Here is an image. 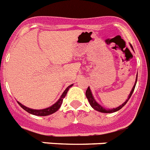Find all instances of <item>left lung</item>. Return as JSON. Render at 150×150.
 I'll use <instances>...</instances> for the list:
<instances>
[{"instance_id":"8db88e82","label":"left lung","mask_w":150,"mask_h":150,"mask_svg":"<svg viewBox=\"0 0 150 150\" xmlns=\"http://www.w3.org/2000/svg\"><path fill=\"white\" fill-rule=\"evenodd\" d=\"M137 77H136V80H135V83H134V86H133V88H132V91H131V92H130L129 95H128V99H127V100H125V101L124 103L122 104V105L119 106V107H116V108H112V109H105V108H104V107H102V106H100V104L98 103V102H96V100H95V98H94V97H93V95H92V93H91V89H90L89 87H88L86 91V96L87 99H88V102H89L90 105H91V107H92V108H94L95 110L99 111V112H105V113H110V112H116V111L120 110V109H122V107H124L125 104H126V103L128 102V100H129V98H131V96H132V93H133L134 90L135 86H136V83H137Z\"/></svg>"}]
</instances>
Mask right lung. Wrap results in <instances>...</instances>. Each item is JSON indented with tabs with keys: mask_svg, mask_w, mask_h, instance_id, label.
I'll return each instance as SVG.
<instances>
[{
	"mask_svg": "<svg viewBox=\"0 0 150 150\" xmlns=\"http://www.w3.org/2000/svg\"><path fill=\"white\" fill-rule=\"evenodd\" d=\"M72 86H73V84L71 85V86H69L67 87L65 90H64V91L63 93H62V96L60 97V98L58 100V101H57L56 103H55V104H54L53 105H52L51 107H47V108H45V109H43V110L30 109V108H28V107H25V106L22 105V104H21V103H19L18 101H17V102H18V105L20 106L22 109H24L25 111H27L28 112H29V113H30V114L35 115V116H48V115L52 114V113L55 112L57 110H58L59 109V108H60L61 105H62V102H63L64 98L66 96V95H67V91H68L69 88H71Z\"/></svg>",
	"mask_w": 150,
	"mask_h": 150,
	"instance_id": "right-lung-1",
	"label": "right lung"
}]
</instances>
